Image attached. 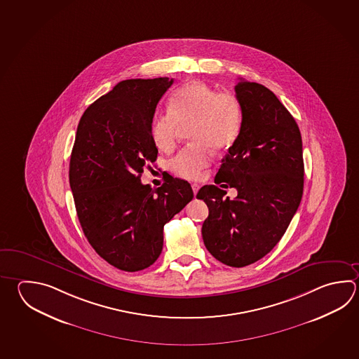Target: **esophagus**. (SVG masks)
<instances>
[{
    "label": "esophagus",
    "instance_id": "34e87169",
    "mask_svg": "<svg viewBox=\"0 0 359 359\" xmlns=\"http://www.w3.org/2000/svg\"><path fill=\"white\" fill-rule=\"evenodd\" d=\"M191 189H193V193H194V196H196V193H198V190H199V185H198V184L196 183L191 184Z\"/></svg>",
    "mask_w": 359,
    "mask_h": 359
}]
</instances>
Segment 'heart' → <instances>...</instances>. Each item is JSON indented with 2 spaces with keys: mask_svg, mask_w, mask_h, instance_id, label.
I'll return each mask as SVG.
<instances>
[{
  "mask_svg": "<svg viewBox=\"0 0 359 359\" xmlns=\"http://www.w3.org/2000/svg\"><path fill=\"white\" fill-rule=\"evenodd\" d=\"M188 129L191 144L171 158L169 170L175 176L194 180L210 163V149H230L243 127L240 100L229 91L217 93L204 82H190L170 97L169 111L156 116L152 138L163 151L175 149L182 128Z\"/></svg>",
  "mask_w": 359,
  "mask_h": 359,
  "instance_id": "1",
  "label": "heart"
}]
</instances>
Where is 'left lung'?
Returning <instances> with one entry per match:
<instances>
[{"instance_id":"left-lung-1","label":"left lung","mask_w":359,"mask_h":359,"mask_svg":"<svg viewBox=\"0 0 359 359\" xmlns=\"http://www.w3.org/2000/svg\"><path fill=\"white\" fill-rule=\"evenodd\" d=\"M243 127L222 158L215 183L204 185L210 215L202 226L207 250L221 263L241 268L265 257L291 224L304 193L302 138L297 123L269 88L241 80L235 86Z\"/></svg>"}]
</instances>
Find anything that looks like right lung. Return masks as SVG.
<instances>
[{
    "mask_svg": "<svg viewBox=\"0 0 359 359\" xmlns=\"http://www.w3.org/2000/svg\"><path fill=\"white\" fill-rule=\"evenodd\" d=\"M169 77L116 83L82 114L69 160V187L90 245L109 264L142 271L163 251V226L193 199L188 182L168 176L152 189L141 183L155 163L151 128Z\"/></svg>",
    "mask_w": 359,
    "mask_h": 359,
    "instance_id": "obj_1",
    "label": "right lung"
}]
</instances>
